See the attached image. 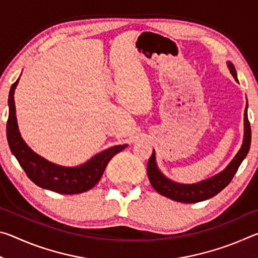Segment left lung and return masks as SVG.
Wrapping results in <instances>:
<instances>
[{"label":"left lung","instance_id":"8db88e82","mask_svg":"<svg viewBox=\"0 0 258 258\" xmlns=\"http://www.w3.org/2000/svg\"><path fill=\"white\" fill-rule=\"evenodd\" d=\"M228 67L230 69V73L232 74V76L234 77V80L238 82L237 72H235L233 63L228 62ZM247 108L248 103L246 106V109H244V134L242 146L238 151V154L234 156V158L231 160V163L226 166L223 171L202 182L194 183V184H182V183H177L169 180V178L166 177L164 174L159 171L158 166H157L156 163V154L154 150L147 165L148 177H149V181L151 183V185L154 186V189L158 192V194L165 196V197L175 200V202L178 203L185 204L203 202V200L214 197V196H216L218 192L223 190L231 182V180H232L234 174L238 171L240 164H241L242 160L246 158L248 151H249L251 141V130L249 120H248Z\"/></svg>","mask_w":258,"mask_h":258}]
</instances>
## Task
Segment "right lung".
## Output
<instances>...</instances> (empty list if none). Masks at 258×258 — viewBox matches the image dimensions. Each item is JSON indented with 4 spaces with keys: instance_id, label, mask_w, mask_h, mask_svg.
Here are the masks:
<instances>
[{
    "instance_id": "right-lung-1",
    "label": "right lung",
    "mask_w": 258,
    "mask_h": 258,
    "mask_svg": "<svg viewBox=\"0 0 258 258\" xmlns=\"http://www.w3.org/2000/svg\"><path fill=\"white\" fill-rule=\"evenodd\" d=\"M19 78L12 84L9 93L7 138L11 152L25 173L36 185L58 194L75 195L92 189L101 178L109 160L116 154L124 150L127 145L109 148L95 155L86 163L75 167H64L44 159L30 149L20 135L14 98Z\"/></svg>"
}]
</instances>
